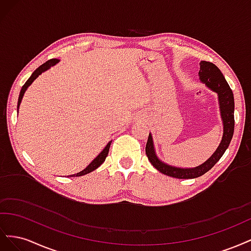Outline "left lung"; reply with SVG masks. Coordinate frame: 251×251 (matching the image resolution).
<instances>
[{"mask_svg":"<svg viewBox=\"0 0 251 251\" xmlns=\"http://www.w3.org/2000/svg\"><path fill=\"white\" fill-rule=\"evenodd\" d=\"M199 76L202 82H204L205 85L210 88L212 91L217 92L219 95L220 109H221V116L224 126L223 138L214 155L207 161H205L203 164L197 166L195 169H178L165 164L159 160L154 151L153 138H151V135L149 134V138L146 146V154L154 168L160 173L166 175V176L178 179H193L202 176V175L208 172L220 160V158L225 153L226 149L228 148L232 138L234 130V100L233 93L228 82L226 81L222 72L220 71V69L215 64L210 62H205V60L201 62Z\"/></svg>","mask_w":251,"mask_h":251,"instance_id":"obj_1","label":"left lung"}]
</instances>
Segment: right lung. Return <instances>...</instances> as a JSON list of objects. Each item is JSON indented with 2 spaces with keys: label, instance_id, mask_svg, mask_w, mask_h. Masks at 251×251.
<instances>
[{
  "label": "right lung",
  "instance_id": "add662e5",
  "mask_svg": "<svg viewBox=\"0 0 251 251\" xmlns=\"http://www.w3.org/2000/svg\"><path fill=\"white\" fill-rule=\"evenodd\" d=\"M57 62H58L57 58L49 59V60H47L46 63H44L43 65H41V66H40L39 68H37V69L31 74V76H30V77L28 78V80L25 82V85L22 87V90H21V92H20V96H19V101H18V110H19V107H20V103H21V101H22V98H23V96H24V93H25V91L27 90V88H28L30 85H31V83L33 82V80H34L37 76H39L40 74H42V72L48 70L50 67L54 66ZM111 142H112V141H110V142L107 144V147H105V148L103 149V151H101V153H100V155H98V156L94 159V160L87 166V168H86L85 170L79 172V173H77V174H75V175H71V177L83 176V175H86V174H89V173H91V172H93L94 170H96V169L98 168V166H100V165L102 164V162L105 160V158H107L108 154H109V150H110Z\"/></svg>",
  "mask_w": 251,
  "mask_h": 251
}]
</instances>
